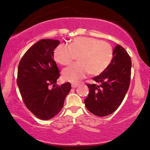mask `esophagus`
Segmentation results:
<instances>
[{"instance_id":"obj_1","label":"esophagus","mask_w":150,"mask_h":150,"mask_svg":"<svg viewBox=\"0 0 150 150\" xmlns=\"http://www.w3.org/2000/svg\"><path fill=\"white\" fill-rule=\"evenodd\" d=\"M78 86H79V84H77V83H73L72 85H71V86H72L73 88H76Z\"/></svg>"}]
</instances>
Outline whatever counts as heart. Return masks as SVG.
<instances>
[{"label":"heart","instance_id":"heart-1","mask_svg":"<svg viewBox=\"0 0 150 150\" xmlns=\"http://www.w3.org/2000/svg\"><path fill=\"white\" fill-rule=\"evenodd\" d=\"M78 62L62 71L66 81L76 83L84 79L89 73L93 76L101 74L110 64L113 48L108 42L93 38H77L67 45L61 44L55 48L54 59L66 66L77 58Z\"/></svg>","mask_w":150,"mask_h":150}]
</instances>
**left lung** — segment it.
Returning a JSON list of instances; mask_svg holds the SVG:
<instances>
[{
  "label": "left lung",
  "instance_id": "1",
  "mask_svg": "<svg viewBox=\"0 0 150 150\" xmlns=\"http://www.w3.org/2000/svg\"><path fill=\"white\" fill-rule=\"evenodd\" d=\"M131 64L129 54L123 47L117 45L109 66L103 73L92 78L98 84H86L89 92L84 102L90 112L105 117L117 110L130 86Z\"/></svg>",
  "mask_w": 150,
  "mask_h": 150
}]
</instances>
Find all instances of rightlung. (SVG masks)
<instances>
[{"mask_svg": "<svg viewBox=\"0 0 150 150\" xmlns=\"http://www.w3.org/2000/svg\"><path fill=\"white\" fill-rule=\"evenodd\" d=\"M59 40L42 39L30 47L19 63L17 83L24 104L42 120L50 119L63 107L71 83L58 86L60 73L54 59Z\"/></svg>", "mask_w": 150, "mask_h": 150, "instance_id": "add662e5", "label": "right lung"}]
</instances>
